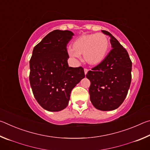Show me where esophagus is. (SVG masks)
Instances as JSON below:
<instances>
[{
    "mask_svg": "<svg viewBox=\"0 0 150 150\" xmlns=\"http://www.w3.org/2000/svg\"><path fill=\"white\" fill-rule=\"evenodd\" d=\"M88 69H86V68H85V69H84V72H85V74L86 75V74H87V72H88Z\"/></svg>",
    "mask_w": 150,
    "mask_h": 150,
    "instance_id": "esophagus-1",
    "label": "esophagus"
}]
</instances>
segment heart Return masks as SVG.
Wrapping results in <instances>:
<instances>
[{
	"label": "heart",
	"mask_w": 150,
	"mask_h": 150,
	"mask_svg": "<svg viewBox=\"0 0 150 150\" xmlns=\"http://www.w3.org/2000/svg\"><path fill=\"white\" fill-rule=\"evenodd\" d=\"M109 47L108 38L103 33L84 34L73 42L72 50L69 53L73 57L83 55L85 63L90 65H97L105 59Z\"/></svg>",
	"instance_id": "heart-1"
}]
</instances>
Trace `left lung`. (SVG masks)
<instances>
[{"instance_id": "8db88e82", "label": "left lung", "mask_w": 150, "mask_h": 150, "mask_svg": "<svg viewBox=\"0 0 150 150\" xmlns=\"http://www.w3.org/2000/svg\"><path fill=\"white\" fill-rule=\"evenodd\" d=\"M110 37L112 49L102 63L88 71L86 77L91 81L90 100L100 110H115L126 97L132 79V61L122 45L106 30Z\"/></svg>"}]
</instances>
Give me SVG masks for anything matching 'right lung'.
<instances>
[{"label": "right lung", "mask_w": 150, "mask_h": 150, "mask_svg": "<svg viewBox=\"0 0 150 150\" xmlns=\"http://www.w3.org/2000/svg\"><path fill=\"white\" fill-rule=\"evenodd\" d=\"M73 33L51 32L33 50L30 60V83L39 105L50 112L67 107L71 91L85 77L82 67H69L67 45Z\"/></svg>", "instance_id": "right-lung-1"}]
</instances>
